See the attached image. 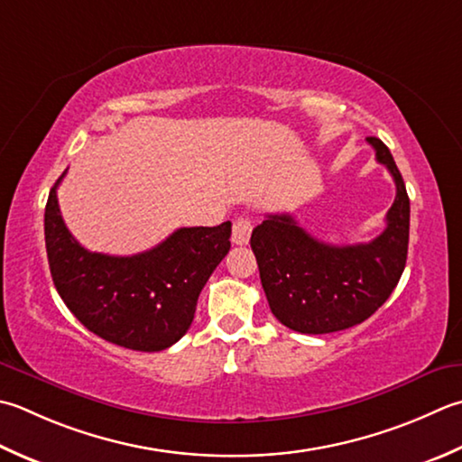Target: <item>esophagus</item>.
Here are the masks:
<instances>
[{
	"instance_id": "esophagus-1",
	"label": "esophagus",
	"mask_w": 462,
	"mask_h": 462,
	"mask_svg": "<svg viewBox=\"0 0 462 462\" xmlns=\"http://www.w3.org/2000/svg\"><path fill=\"white\" fill-rule=\"evenodd\" d=\"M250 234H252V222L248 216H238L232 224V242L238 244V246H244V244L250 242Z\"/></svg>"
}]
</instances>
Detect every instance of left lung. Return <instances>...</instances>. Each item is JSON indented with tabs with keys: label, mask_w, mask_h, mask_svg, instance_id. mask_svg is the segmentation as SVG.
<instances>
[{
	"label": "left lung",
	"mask_w": 462,
	"mask_h": 462,
	"mask_svg": "<svg viewBox=\"0 0 462 462\" xmlns=\"http://www.w3.org/2000/svg\"><path fill=\"white\" fill-rule=\"evenodd\" d=\"M366 142L396 186L381 236L366 244L332 246L310 236L291 214H268L252 230L250 246L270 310L294 332L328 334L365 322L402 276L409 252V194L391 150L378 138Z\"/></svg>",
	"instance_id": "8db88e82"
}]
</instances>
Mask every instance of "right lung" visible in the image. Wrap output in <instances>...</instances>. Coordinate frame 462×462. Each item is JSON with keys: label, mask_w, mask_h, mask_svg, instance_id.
<instances>
[{"label": "right lung", "mask_w": 462, "mask_h": 462, "mask_svg": "<svg viewBox=\"0 0 462 462\" xmlns=\"http://www.w3.org/2000/svg\"><path fill=\"white\" fill-rule=\"evenodd\" d=\"M66 171L50 189L43 216L50 273L61 300L112 345L140 352L171 346L188 332L198 296L228 254L232 224L180 228L134 256L89 252L60 214L56 189Z\"/></svg>", "instance_id": "add662e5"}]
</instances>
